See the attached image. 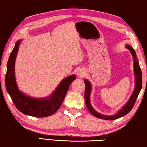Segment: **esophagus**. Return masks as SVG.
Returning <instances> with one entry per match:
<instances>
[{"label": "esophagus", "instance_id": "esophagus-1", "mask_svg": "<svg viewBox=\"0 0 147 147\" xmlns=\"http://www.w3.org/2000/svg\"><path fill=\"white\" fill-rule=\"evenodd\" d=\"M76 74H77V75L79 76L80 77H83L84 76H85L86 72H85V71L84 70V69H78V71H77Z\"/></svg>", "mask_w": 147, "mask_h": 147}]
</instances>
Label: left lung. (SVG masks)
Listing matches in <instances>:
<instances>
[{"label":"left lung","mask_w":147,"mask_h":147,"mask_svg":"<svg viewBox=\"0 0 147 147\" xmlns=\"http://www.w3.org/2000/svg\"><path fill=\"white\" fill-rule=\"evenodd\" d=\"M126 48L130 50L131 55L133 56L134 58V74H135L136 76V86L135 89H134V92L131 94L130 99L127 102L125 105H124L123 108H122L120 110H119L117 113L115 115L111 116H107L104 115L102 114L98 113L94 109L92 108V106L90 104V94L91 92V83L88 80H84V83L86 85V89H85V93H84V98H85V102L86 104L87 108H88V110L89 111L92 115H94L96 117L105 119V120H115L117 119H119L122 117L124 115L128 114L133 108V107L135 104L136 101V99L138 98L140 91L142 88V73H141V70L140 67H139L138 59L137 58V55L136 53V51L130 45H126Z\"/></svg>","instance_id":"left-lung-1"}]
</instances>
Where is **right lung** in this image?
<instances>
[{
	"instance_id": "1",
	"label": "right lung",
	"mask_w": 147,
	"mask_h": 147,
	"mask_svg": "<svg viewBox=\"0 0 147 147\" xmlns=\"http://www.w3.org/2000/svg\"><path fill=\"white\" fill-rule=\"evenodd\" d=\"M21 43V40L16 42L7 63V71L5 76L6 90L17 109L21 113L35 117L51 116L60 108L69 86L76 79V76L73 74L63 79L49 97L34 98L26 95L19 90L15 76V61Z\"/></svg>"
}]
</instances>
